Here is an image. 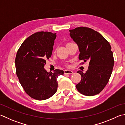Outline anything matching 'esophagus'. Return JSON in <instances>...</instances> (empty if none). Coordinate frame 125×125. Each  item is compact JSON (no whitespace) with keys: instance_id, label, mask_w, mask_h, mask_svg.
I'll return each instance as SVG.
<instances>
[{"instance_id":"1","label":"esophagus","mask_w":125,"mask_h":125,"mask_svg":"<svg viewBox=\"0 0 125 125\" xmlns=\"http://www.w3.org/2000/svg\"><path fill=\"white\" fill-rule=\"evenodd\" d=\"M73 72L71 70H65L64 71V74H73Z\"/></svg>"}]
</instances>
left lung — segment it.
Masks as SVG:
<instances>
[{
    "label": "left lung",
    "instance_id": "obj_1",
    "mask_svg": "<svg viewBox=\"0 0 125 125\" xmlns=\"http://www.w3.org/2000/svg\"><path fill=\"white\" fill-rule=\"evenodd\" d=\"M69 31L78 46L79 60L89 61L85 73L77 72L82 79L76 88L84 95H95L105 87L111 77L114 64L111 46L100 33L89 27H78Z\"/></svg>",
    "mask_w": 125,
    "mask_h": 125
}]
</instances>
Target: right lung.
Wrapping results in <instances>:
<instances>
[{
	"instance_id": "add662e5",
	"label": "right lung",
	"mask_w": 125,
	"mask_h": 125,
	"mask_svg": "<svg viewBox=\"0 0 125 125\" xmlns=\"http://www.w3.org/2000/svg\"><path fill=\"white\" fill-rule=\"evenodd\" d=\"M56 33L38 32L23 42L15 58L16 75L25 92L33 99L43 100L57 90V78L64 71L56 69L48 72L46 60L51 56Z\"/></svg>"
}]
</instances>
